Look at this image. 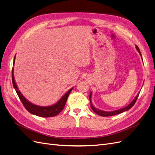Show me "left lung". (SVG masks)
I'll return each instance as SVG.
<instances>
[{
    "label": "left lung",
    "mask_w": 155,
    "mask_h": 155,
    "mask_svg": "<svg viewBox=\"0 0 155 155\" xmlns=\"http://www.w3.org/2000/svg\"><path fill=\"white\" fill-rule=\"evenodd\" d=\"M136 49L138 51V52L140 53V56L142 57V54H141V53H140V49L138 48V47L136 45ZM143 61V60H142ZM140 92V91H139V93L137 94V96L134 97V98L133 99V101L129 104V105H127V106L124 107L122 109H117V110H114V111H103V110H101V109H98L97 108H96L95 107H94V106L92 104V102L91 101V96H92V92L91 91L90 92V94H89V100H90V103H91V109H93V111L96 113L97 114H98V115L100 116H102V117H110V116H113V115H115V114H120V113H122L124 111H128L129 109H131L133 106L134 104H135L137 100V98L139 95V93Z\"/></svg>",
    "instance_id": "obj_1"
}]
</instances>
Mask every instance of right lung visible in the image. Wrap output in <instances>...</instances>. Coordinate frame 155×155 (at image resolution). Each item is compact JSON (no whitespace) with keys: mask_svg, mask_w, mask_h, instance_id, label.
<instances>
[{"mask_svg":"<svg viewBox=\"0 0 155 155\" xmlns=\"http://www.w3.org/2000/svg\"><path fill=\"white\" fill-rule=\"evenodd\" d=\"M15 56L14 57L13 65L15 64ZM13 71H14V69L13 68L12 82H13V87L15 89L19 98L21 101L22 103L23 104L25 108H26L29 113L34 114V115L41 117H54L57 115L59 113H61V111H62V109L65 106V104L66 103L69 94H70L73 87H71L70 89H69V90L61 98V99H60L59 101L55 104L48 106H38V105L34 104L31 102H29L28 99H26L23 96V94L21 93V91H20V90L17 87V85L16 84L15 80Z\"/></svg>","mask_w":155,"mask_h":155,"instance_id":"1","label":"right lung"}]
</instances>
